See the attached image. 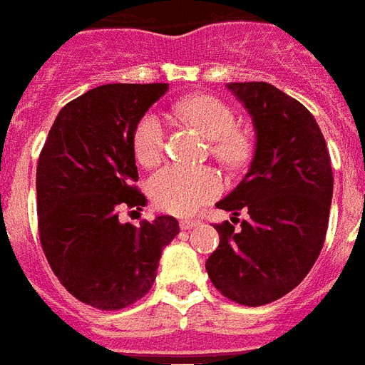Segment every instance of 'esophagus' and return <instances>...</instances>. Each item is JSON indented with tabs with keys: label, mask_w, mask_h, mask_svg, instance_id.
Masks as SVG:
<instances>
[{
	"label": "esophagus",
	"mask_w": 365,
	"mask_h": 365,
	"mask_svg": "<svg viewBox=\"0 0 365 365\" xmlns=\"http://www.w3.org/2000/svg\"><path fill=\"white\" fill-rule=\"evenodd\" d=\"M196 226H200V220H196V218H182L180 220V228L182 230H192Z\"/></svg>",
	"instance_id": "34e87169"
}]
</instances>
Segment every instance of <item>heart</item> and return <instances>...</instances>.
Returning a JSON list of instances; mask_svg holds the SVG:
<instances>
[{"instance_id":"heart-1","label":"heart","mask_w":365,"mask_h":365,"mask_svg":"<svg viewBox=\"0 0 365 365\" xmlns=\"http://www.w3.org/2000/svg\"><path fill=\"white\" fill-rule=\"evenodd\" d=\"M185 120L211 139V154L222 165L237 169L249 160L252 143L249 133L235 128V115L215 96H190L177 105ZM165 126L156 113H147L133 128V156L143 168H153L164 156ZM154 205L173 215H190L222 190V180L211 168L165 165L148 185Z\"/></svg>"}]
</instances>
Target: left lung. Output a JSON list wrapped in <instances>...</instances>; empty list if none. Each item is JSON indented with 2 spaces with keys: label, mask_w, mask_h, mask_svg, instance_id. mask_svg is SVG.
<instances>
[{
  "label": "left lung",
  "mask_w": 365,
  "mask_h": 365,
  "mask_svg": "<svg viewBox=\"0 0 365 365\" xmlns=\"http://www.w3.org/2000/svg\"><path fill=\"white\" fill-rule=\"evenodd\" d=\"M226 86L252 116L256 148L249 173L217 207L249 218L215 226L220 243L205 269L226 298L258 307L294 290L319 258L334 173L324 135L298 100L267 83Z\"/></svg>",
  "instance_id": "left-lung-1"
}]
</instances>
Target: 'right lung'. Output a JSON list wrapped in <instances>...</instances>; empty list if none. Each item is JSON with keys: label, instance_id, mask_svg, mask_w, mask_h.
Returning <instances> with one entry per match:
<instances>
[{"label": "right lung", "instance_id": "right-lung-1", "mask_svg": "<svg viewBox=\"0 0 365 365\" xmlns=\"http://www.w3.org/2000/svg\"><path fill=\"white\" fill-rule=\"evenodd\" d=\"M169 84H103L69 101L37 162L41 247L54 275L78 302L116 311L150 290L162 250L179 233L162 215L133 226L122 207L141 211L133 182V128ZM135 212V211H133Z\"/></svg>", "mask_w": 365, "mask_h": 365}]
</instances>
